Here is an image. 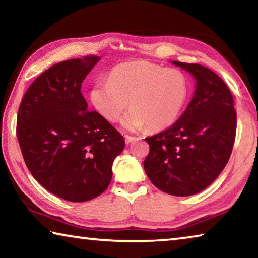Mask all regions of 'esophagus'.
I'll return each instance as SVG.
<instances>
[{"label": "esophagus", "instance_id": "34e87169", "mask_svg": "<svg viewBox=\"0 0 258 258\" xmlns=\"http://www.w3.org/2000/svg\"><path fill=\"white\" fill-rule=\"evenodd\" d=\"M135 140H137V138H134V137H130V135H125V142H126V145H130L131 142L135 141Z\"/></svg>", "mask_w": 258, "mask_h": 258}]
</instances>
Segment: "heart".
<instances>
[{"label": "heart", "instance_id": "heart-1", "mask_svg": "<svg viewBox=\"0 0 258 258\" xmlns=\"http://www.w3.org/2000/svg\"><path fill=\"white\" fill-rule=\"evenodd\" d=\"M189 95V82L177 68H164L146 60L117 64L108 81L93 85L90 97L104 118L117 121L130 106L123 127L137 132L171 126L180 117Z\"/></svg>", "mask_w": 258, "mask_h": 258}]
</instances>
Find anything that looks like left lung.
<instances>
[{
	"label": "left lung",
	"mask_w": 258,
	"mask_h": 258,
	"mask_svg": "<svg viewBox=\"0 0 258 258\" xmlns=\"http://www.w3.org/2000/svg\"><path fill=\"white\" fill-rule=\"evenodd\" d=\"M196 81L194 97L171 127L146 141L143 163L152 184L172 196L203 191L223 171L232 152L237 115L229 87L211 69L172 61Z\"/></svg>",
	"instance_id": "8db88e82"
}]
</instances>
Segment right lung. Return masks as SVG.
Listing matches in <instances>:
<instances>
[{"label": "right lung", "mask_w": 258, "mask_h": 258, "mask_svg": "<svg viewBox=\"0 0 258 258\" xmlns=\"http://www.w3.org/2000/svg\"><path fill=\"white\" fill-rule=\"evenodd\" d=\"M100 56L55 63L29 86L17 118L24 160L47 191L73 203L98 197L112 177L125 140L97 111H89L82 83Z\"/></svg>", "instance_id": "obj_1"}]
</instances>
